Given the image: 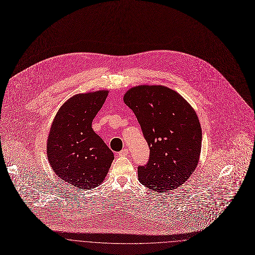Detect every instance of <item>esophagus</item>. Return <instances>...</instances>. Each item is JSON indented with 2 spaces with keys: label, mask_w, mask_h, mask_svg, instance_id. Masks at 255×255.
I'll return each instance as SVG.
<instances>
[{
  "label": "esophagus",
  "mask_w": 255,
  "mask_h": 255,
  "mask_svg": "<svg viewBox=\"0 0 255 255\" xmlns=\"http://www.w3.org/2000/svg\"><path fill=\"white\" fill-rule=\"evenodd\" d=\"M128 154V148H124V149H122L121 151L118 152V156H119V157H126Z\"/></svg>",
  "instance_id": "1"
}]
</instances>
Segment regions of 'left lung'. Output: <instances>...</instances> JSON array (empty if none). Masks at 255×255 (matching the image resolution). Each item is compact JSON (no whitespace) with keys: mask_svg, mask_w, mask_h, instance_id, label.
I'll return each instance as SVG.
<instances>
[{"mask_svg":"<svg viewBox=\"0 0 255 255\" xmlns=\"http://www.w3.org/2000/svg\"><path fill=\"white\" fill-rule=\"evenodd\" d=\"M149 147V160L137 169L139 182L157 193L182 186L195 171L201 154L198 116L177 91L164 85H137L124 95Z\"/></svg>","mask_w":255,"mask_h":255,"instance_id":"left-lung-1","label":"left lung"}]
</instances>
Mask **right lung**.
<instances>
[{
    "mask_svg": "<svg viewBox=\"0 0 255 255\" xmlns=\"http://www.w3.org/2000/svg\"><path fill=\"white\" fill-rule=\"evenodd\" d=\"M109 90L78 93L57 112L47 139V158L54 173L78 189H91L106 179L114 152L91 128Z\"/></svg>",
    "mask_w": 255,
    "mask_h": 255,
    "instance_id": "obj_1",
    "label": "right lung"
}]
</instances>
